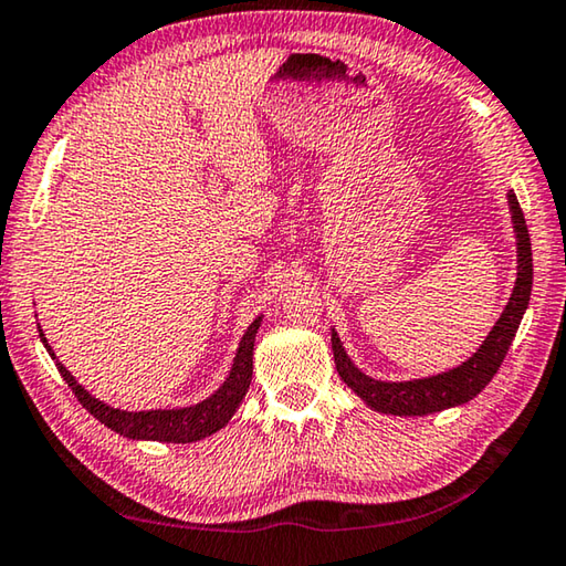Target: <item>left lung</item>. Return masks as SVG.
Wrapping results in <instances>:
<instances>
[{"label": "left lung", "instance_id": "8db88e82", "mask_svg": "<svg viewBox=\"0 0 566 566\" xmlns=\"http://www.w3.org/2000/svg\"><path fill=\"white\" fill-rule=\"evenodd\" d=\"M511 206V219H514L516 239H518V276L514 294L506 304L504 315L499 317L496 327L489 332V337L483 339L479 353L465 360L461 367H453L443 375H433L426 380H410V382H380L363 375L357 367L349 363L345 355L339 337L332 332V355H335V365L339 378H343L357 396H360L367 406L390 412V416H426V412L446 410L451 406H461L476 398L479 392L486 388L493 375L504 363L509 353L511 339H514L518 322L524 317V310L528 304V294H532V241H528V229L518 206L516 196L509 193Z\"/></svg>", "mask_w": 566, "mask_h": 566}]
</instances>
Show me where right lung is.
<instances>
[{
  "mask_svg": "<svg viewBox=\"0 0 566 566\" xmlns=\"http://www.w3.org/2000/svg\"><path fill=\"white\" fill-rule=\"evenodd\" d=\"M262 325V319L251 322V327L247 329L244 339H241L239 353L234 367H231L227 382L213 392L209 400L199 402L193 408H181V410H140V412H128V410H118L101 402L97 398L90 396V392L80 385L73 375L65 370V365H60L57 360V370L65 382L73 388L75 398L80 400L90 416H95L101 423H105L115 433H120L125 438H138V441H164V443H193L201 441V438L217 433L219 428H223L234 416V410L239 408V402L244 400L249 382H251V355H254V337L256 329ZM44 347L48 353H52L48 339L40 332Z\"/></svg>",
  "mask_w": 566,
  "mask_h": 566,
  "instance_id": "right-lung-1",
  "label": "right lung"
}]
</instances>
